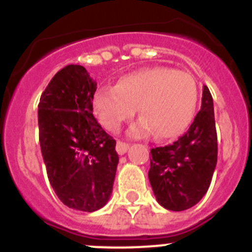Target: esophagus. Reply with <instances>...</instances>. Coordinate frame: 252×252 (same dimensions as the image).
<instances>
[{"mask_svg":"<svg viewBox=\"0 0 252 252\" xmlns=\"http://www.w3.org/2000/svg\"><path fill=\"white\" fill-rule=\"evenodd\" d=\"M128 148H130V145H128V144H126V142L117 141V144H116V151H117V154H119V155H124V154L127 153Z\"/></svg>","mask_w":252,"mask_h":252,"instance_id":"34e87169","label":"esophagus"}]
</instances>
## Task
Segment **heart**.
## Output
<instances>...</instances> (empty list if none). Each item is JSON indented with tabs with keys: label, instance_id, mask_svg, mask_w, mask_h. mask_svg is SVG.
Listing matches in <instances>:
<instances>
[{
	"label": "heart",
	"instance_id": "b5f03b06",
	"mask_svg": "<svg viewBox=\"0 0 252 252\" xmlns=\"http://www.w3.org/2000/svg\"><path fill=\"white\" fill-rule=\"evenodd\" d=\"M198 86L182 70L153 66L121 78L115 87H101L93 97V110L104 128L116 132L139 110L141 119L131 127L133 137L157 132L158 139L179 136L194 119Z\"/></svg>",
	"mask_w": 252,
	"mask_h": 252
}]
</instances>
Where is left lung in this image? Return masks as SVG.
<instances>
[{
  "instance_id": "1",
  "label": "left lung",
  "mask_w": 252,
  "mask_h": 252,
  "mask_svg": "<svg viewBox=\"0 0 252 252\" xmlns=\"http://www.w3.org/2000/svg\"><path fill=\"white\" fill-rule=\"evenodd\" d=\"M217 164L213 98L203 86L201 111L183 136L171 145L151 149L149 180L160 206L186 211L201 201Z\"/></svg>"
}]
</instances>
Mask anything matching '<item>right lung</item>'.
<instances>
[{
    "mask_svg": "<svg viewBox=\"0 0 252 252\" xmlns=\"http://www.w3.org/2000/svg\"><path fill=\"white\" fill-rule=\"evenodd\" d=\"M97 83L82 65L53 77L39 102V140L49 182L69 208L94 212L112 194L116 141L93 116Z\"/></svg>",
    "mask_w": 252,
    "mask_h": 252,
    "instance_id": "obj_1",
    "label": "right lung"
}]
</instances>
